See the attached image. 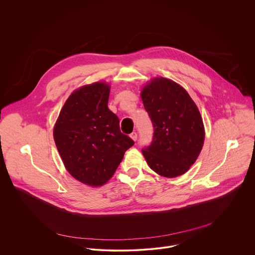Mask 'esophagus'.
Instances as JSON below:
<instances>
[{"instance_id":"obj_1","label":"esophagus","mask_w":255,"mask_h":255,"mask_svg":"<svg viewBox=\"0 0 255 255\" xmlns=\"http://www.w3.org/2000/svg\"><path fill=\"white\" fill-rule=\"evenodd\" d=\"M130 137H131V139H132V140H134V141H135V140L137 139V133H136L135 131L131 132V133H130Z\"/></svg>"}]
</instances>
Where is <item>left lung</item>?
I'll return each mask as SVG.
<instances>
[{
  "mask_svg": "<svg viewBox=\"0 0 255 255\" xmlns=\"http://www.w3.org/2000/svg\"><path fill=\"white\" fill-rule=\"evenodd\" d=\"M141 98L154 129L151 143L142 148L148 166L166 178L181 176L195 162L204 142L199 111L181 85L163 77L147 84Z\"/></svg>",
  "mask_w": 255,
  "mask_h": 255,
  "instance_id": "8db88e82",
  "label": "left lung"
}]
</instances>
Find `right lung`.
<instances>
[{
    "label": "right lung",
    "mask_w": 255,
    "mask_h": 255,
    "mask_svg": "<svg viewBox=\"0 0 255 255\" xmlns=\"http://www.w3.org/2000/svg\"><path fill=\"white\" fill-rule=\"evenodd\" d=\"M110 87L85 85L68 98L54 128V139L69 173L79 182L97 186L108 182L134 141L120 129V120L108 108Z\"/></svg>",
    "instance_id": "right-lung-1"
}]
</instances>
